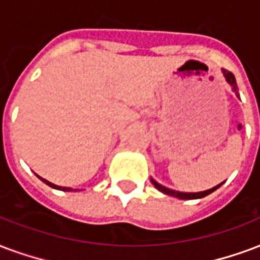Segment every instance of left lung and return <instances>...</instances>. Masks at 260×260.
<instances>
[{"instance_id": "left-lung-1", "label": "left lung", "mask_w": 260, "mask_h": 260, "mask_svg": "<svg viewBox=\"0 0 260 260\" xmlns=\"http://www.w3.org/2000/svg\"><path fill=\"white\" fill-rule=\"evenodd\" d=\"M223 76H224V78H226V81L232 85V91L236 92V95L238 96V92H237V82H236V78H234V76H233V73H230V71L224 70L223 69ZM151 183L154 184V187L157 190H159L161 193L164 194H168V196H172V197H176V199H180V200H196V199H203V197H205V196H208V194H211L212 191H215L216 189H219L220 186H222L223 183L218 184V186H215V187H212V189L209 190H205V191H199V193H182V191H176V190H171L168 189V187H165V186H162V184H159L155 182L154 179H151Z\"/></svg>"}]
</instances>
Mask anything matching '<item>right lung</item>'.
<instances>
[{
  "label": "right lung",
  "instance_id": "right-lung-1",
  "mask_svg": "<svg viewBox=\"0 0 260 260\" xmlns=\"http://www.w3.org/2000/svg\"><path fill=\"white\" fill-rule=\"evenodd\" d=\"M38 176V175H37ZM38 178L41 179L42 182H44V183H47L48 186H51L52 189H56V190H63V191H73V189H71V187H61V186H56V184H53V183H51V182H48V180H45V179H42L41 176H38ZM74 191H76V190H74Z\"/></svg>",
  "mask_w": 260,
  "mask_h": 260
}]
</instances>
